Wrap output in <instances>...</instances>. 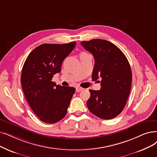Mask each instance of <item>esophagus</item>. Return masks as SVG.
Listing matches in <instances>:
<instances>
[{"instance_id": "esophagus-1", "label": "esophagus", "mask_w": 157, "mask_h": 157, "mask_svg": "<svg viewBox=\"0 0 157 157\" xmlns=\"http://www.w3.org/2000/svg\"><path fill=\"white\" fill-rule=\"evenodd\" d=\"M83 89V88L80 87V86H77V87L76 88V92H79L80 91H81Z\"/></svg>"}]
</instances>
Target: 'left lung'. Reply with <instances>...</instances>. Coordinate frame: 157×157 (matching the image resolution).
<instances>
[{
    "label": "left lung",
    "instance_id": "8db88e82",
    "mask_svg": "<svg viewBox=\"0 0 157 157\" xmlns=\"http://www.w3.org/2000/svg\"><path fill=\"white\" fill-rule=\"evenodd\" d=\"M81 44L92 54L95 59L92 80L101 78V89L89 90L87 107L101 119H113L124 109L130 92V65L124 53L108 41L94 39L83 41Z\"/></svg>",
    "mask_w": 157,
    "mask_h": 157
}]
</instances>
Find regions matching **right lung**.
<instances>
[{"label":"right lung","mask_w":157,"mask_h":157,"mask_svg":"<svg viewBox=\"0 0 157 157\" xmlns=\"http://www.w3.org/2000/svg\"><path fill=\"white\" fill-rule=\"evenodd\" d=\"M76 44L40 45L25 61L21 75L25 97L34 113L46 123H56L65 116L75 92L74 87L56 85L52 78L61 71L63 61Z\"/></svg>","instance_id":"1"}]
</instances>
